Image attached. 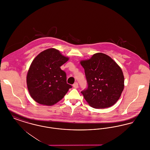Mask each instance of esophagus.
I'll list each match as a JSON object with an SVG mask.
<instances>
[{
  "instance_id": "34e87169",
  "label": "esophagus",
  "mask_w": 150,
  "mask_h": 150,
  "mask_svg": "<svg viewBox=\"0 0 150 150\" xmlns=\"http://www.w3.org/2000/svg\"><path fill=\"white\" fill-rule=\"evenodd\" d=\"M78 84L77 83H74V84H73V87H74V88H75V89L78 88Z\"/></svg>"
}]
</instances>
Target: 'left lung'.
I'll return each mask as SVG.
<instances>
[{"label": "left lung", "mask_w": 150, "mask_h": 150, "mask_svg": "<svg viewBox=\"0 0 150 150\" xmlns=\"http://www.w3.org/2000/svg\"><path fill=\"white\" fill-rule=\"evenodd\" d=\"M85 71L88 87L81 93L94 108L113 106L120 98L124 88L121 67L113 59L102 53L94 54L80 62Z\"/></svg>", "instance_id": "8db88e82"}]
</instances>
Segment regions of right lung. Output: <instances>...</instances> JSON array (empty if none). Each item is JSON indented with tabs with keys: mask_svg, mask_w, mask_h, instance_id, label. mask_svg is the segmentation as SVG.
I'll return each mask as SVG.
<instances>
[{
	"mask_svg": "<svg viewBox=\"0 0 150 150\" xmlns=\"http://www.w3.org/2000/svg\"><path fill=\"white\" fill-rule=\"evenodd\" d=\"M69 58L54 48L40 53L34 59L27 74L26 83L31 98L39 104L52 106L64 97L72 86L60 67Z\"/></svg>",
	"mask_w": 150,
	"mask_h": 150,
	"instance_id": "1",
	"label": "right lung"
}]
</instances>
